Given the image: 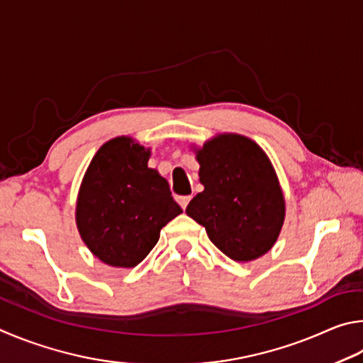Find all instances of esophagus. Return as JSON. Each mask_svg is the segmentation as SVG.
Returning <instances> with one entry per match:
<instances>
[{
  "label": "esophagus",
  "mask_w": 363,
  "mask_h": 363,
  "mask_svg": "<svg viewBox=\"0 0 363 363\" xmlns=\"http://www.w3.org/2000/svg\"><path fill=\"white\" fill-rule=\"evenodd\" d=\"M177 201H178V204L182 206V208H186V206L189 204V201H191V196H178Z\"/></svg>",
  "instance_id": "34e87169"
}]
</instances>
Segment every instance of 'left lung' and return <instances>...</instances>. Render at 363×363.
I'll return each mask as SVG.
<instances>
[{"label":"left lung","mask_w":363,"mask_h":363,"mask_svg":"<svg viewBox=\"0 0 363 363\" xmlns=\"http://www.w3.org/2000/svg\"><path fill=\"white\" fill-rule=\"evenodd\" d=\"M204 191L186 213L206 228L226 257L252 262L271 250L285 217V202L268 156L250 138L225 133L198 151Z\"/></svg>","instance_id":"obj_1"}]
</instances>
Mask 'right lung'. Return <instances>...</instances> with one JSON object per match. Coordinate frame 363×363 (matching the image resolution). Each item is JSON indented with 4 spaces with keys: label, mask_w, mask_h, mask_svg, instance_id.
<instances>
[{
    "label": "right lung",
    "mask_w": 363,
    "mask_h": 363,
    "mask_svg": "<svg viewBox=\"0 0 363 363\" xmlns=\"http://www.w3.org/2000/svg\"><path fill=\"white\" fill-rule=\"evenodd\" d=\"M148 159L150 150L130 138H113L97 151L82 180L76 204L79 234L95 257L114 268L137 266L162 228L183 212Z\"/></svg>",
    "instance_id": "obj_1"
}]
</instances>
